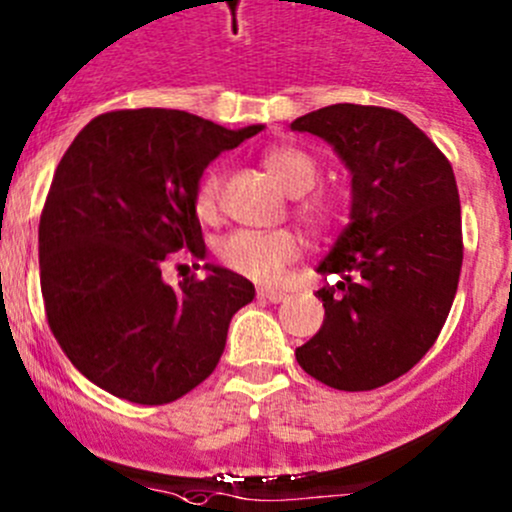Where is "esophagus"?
Listing matches in <instances>:
<instances>
[{
	"label": "esophagus",
	"mask_w": 512,
	"mask_h": 512,
	"mask_svg": "<svg viewBox=\"0 0 512 512\" xmlns=\"http://www.w3.org/2000/svg\"><path fill=\"white\" fill-rule=\"evenodd\" d=\"M257 295H260L262 300H267V303H280V300H285V290L283 288H270V285H262V288H257Z\"/></svg>",
	"instance_id": "esophagus-1"
}]
</instances>
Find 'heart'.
Returning a JSON list of instances; mask_svg holds the SVG:
<instances>
[{"label":"heart","mask_w":512,"mask_h":512,"mask_svg":"<svg viewBox=\"0 0 512 512\" xmlns=\"http://www.w3.org/2000/svg\"><path fill=\"white\" fill-rule=\"evenodd\" d=\"M262 164L270 171L288 194H305L318 184L321 166L313 156L298 146H272L262 156ZM194 212L202 222H217L222 214V174L207 171L194 189ZM298 217L315 232H331L343 217V209L336 199L326 194L300 199L295 207ZM303 252V240L293 229H275V232H234L222 240L217 255L229 270L237 275L272 283L283 272L285 265L298 260Z\"/></svg>","instance_id":"b5f03b06"}]
</instances>
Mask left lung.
Listing matches in <instances>:
<instances>
[{
    "mask_svg": "<svg viewBox=\"0 0 512 512\" xmlns=\"http://www.w3.org/2000/svg\"><path fill=\"white\" fill-rule=\"evenodd\" d=\"M293 131L321 136L351 169V222L318 272L321 331L295 348L305 374L371 391L407 374L442 331L462 270V214L447 156L407 116L336 103Z\"/></svg>",
    "mask_w": 512,
    "mask_h": 512,
    "instance_id": "1",
    "label": "left lung"
}]
</instances>
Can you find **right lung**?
Masks as SVG:
<instances>
[{
  "mask_svg": "<svg viewBox=\"0 0 512 512\" xmlns=\"http://www.w3.org/2000/svg\"><path fill=\"white\" fill-rule=\"evenodd\" d=\"M262 126L227 131L166 108L93 118L57 164L40 217L47 323L75 369L108 394L159 407L219 364L255 285L224 267L164 283L174 252L204 257L194 189L209 161Z\"/></svg>",
  "mask_w": 512,
  "mask_h": 512,
  "instance_id": "1",
  "label": "right lung"
}]
</instances>
